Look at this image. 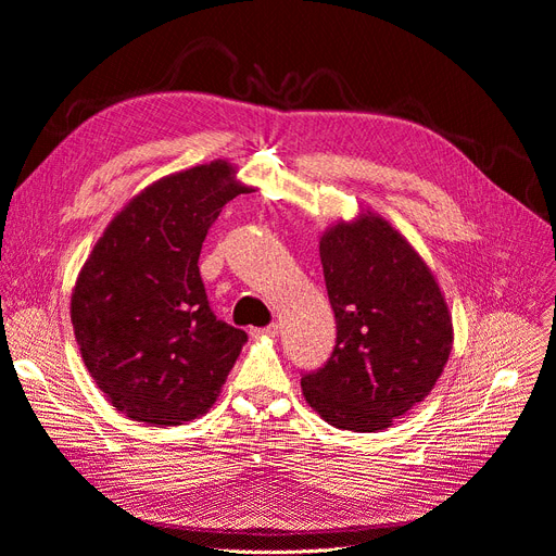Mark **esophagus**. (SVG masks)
I'll list each match as a JSON object with an SVG mask.
<instances>
[{"instance_id": "esophagus-1", "label": "esophagus", "mask_w": 556, "mask_h": 556, "mask_svg": "<svg viewBox=\"0 0 556 556\" xmlns=\"http://www.w3.org/2000/svg\"><path fill=\"white\" fill-rule=\"evenodd\" d=\"M252 334H265V337H277V334H279V326H277V324H270V326H265V328H256V330H252Z\"/></svg>"}]
</instances>
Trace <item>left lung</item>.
Returning <instances> with one entry per match:
<instances>
[{
	"instance_id": "left-lung-1",
	"label": "left lung",
	"mask_w": 556,
	"mask_h": 556,
	"mask_svg": "<svg viewBox=\"0 0 556 556\" xmlns=\"http://www.w3.org/2000/svg\"><path fill=\"white\" fill-rule=\"evenodd\" d=\"M337 342L302 374V395L339 429L376 432L422 402L453 349V324L434 275L386 219L363 214L320 238Z\"/></svg>"
}]
</instances>
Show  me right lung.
Wrapping results in <instances>:
<instances>
[{
  "instance_id": "add662e5",
  "label": "right lung",
  "mask_w": 556,
  "mask_h": 556,
  "mask_svg": "<svg viewBox=\"0 0 556 556\" xmlns=\"http://www.w3.org/2000/svg\"><path fill=\"white\" fill-rule=\"evenodd\" d=\"M212 161L154 182L105 228L71 295L85 367L131 420L182 425L217 402L247 332L210 309L199 258L247 189Z\"/></svg>"
}]
</instances>
